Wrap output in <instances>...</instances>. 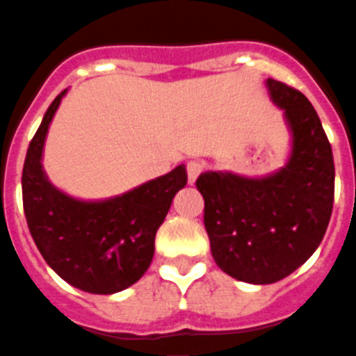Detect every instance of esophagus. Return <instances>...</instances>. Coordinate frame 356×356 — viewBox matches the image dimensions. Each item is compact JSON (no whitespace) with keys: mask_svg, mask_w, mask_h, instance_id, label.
Listing matches in <instances>:
<instances>
[{"mask_svg":"<svg viewBox=\"0 0 356 356\" xmlns=\"http://www.w3.org/2000/svg\"><path fill=\"white\" fill-rule=\"evenodd\" d=\"M202 171H203V163L202 162H196V160H193V162L187 163V180H189L191 185L196 181V178L202 175Z\"/></svg>","mask_w":356,"mask_h":356,"instance_id":"obj_1","label":"esophagus"}]
</instances>
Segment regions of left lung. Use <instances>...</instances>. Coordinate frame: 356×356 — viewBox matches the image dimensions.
I'll use <instances>...</instances> for the list:
<instances>
[{
	"label": "left lung",
	"instance_id": "obj_1",
	"mask_svg": "<svg viewBox=\"0 0 356 356\" xmlns=\"http://www.w3.org/2000/svg\"><path fill=\"white\" fill-rule=\"evenodd\" d=\"M266 88L291 135L284 167L261 178L207 171L196 180L216 265L250 284L281 281L312 257L335 194L333 153L312 102L273 79Z\"/></svg>",
	"mask_w": 356,
	"mask_h": 356
}]
</instances>
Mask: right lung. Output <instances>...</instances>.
Instances as JSON below:
<instances>
[{"instance_id": "1", "label": "right lung", "mask_w": 356, "mask_h": 356, "mask_svg": "<svg viewBox=\"0 0 356 356\" xmlns=\"http://www.w3.org/2000/svg\"><path fill=\"white\" fill-rule=\"evenodd\" d=\"M60 91L42 117L23 165V209L33 243L60 279L88 293H117L147 272L154 236L187 184L185 165L106 200H79L57 189L42 169V149Z\"/></svg>"}]
</instances>
